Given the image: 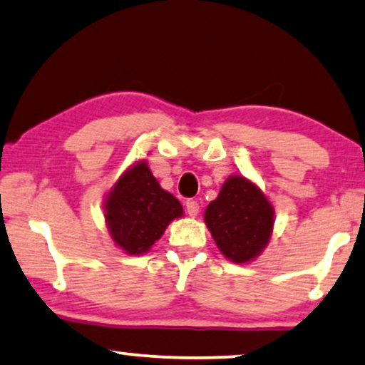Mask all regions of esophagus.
I'll use <instances>...</instances> for the list:
<instances>
[{
  "label": "esophagus",
  "instance_id": "34e87169",
  "mask_svg": "<svg viewBox=\"0 0 365 365\" xmlns=\"http://www.w3.org/2000/svg\"><path fill=\"white\" fill-rule=\"evenodd\" d=\"M185 205H187V213H188V215L197 217L198 210H200V205H198V202L197 200H192V198H190V200H187Z\"/></svg>",
  "mask_w": 365,
  "mask_h": 365
}]
</instances>
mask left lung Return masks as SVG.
Returning <instances> with one entry per match:
<instances>
[{
	"instance_id": "obj_1",
	"label": "left lung",
	"mask_w": 365,
	"mask_h": 365,
	"mask_svg": "<svg viewBox=\"0 0 365 365\" xmlns=\"http://www.w3.org/2000/svg\"><path fill=\"white\" fill-rule=\"evenodd\" d=\"M205 223L223 255L247 264L269 244L274 227V207L262 190L242 175H233L208 203Z\"/></svg>"
}]
</instances>
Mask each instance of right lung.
<instances>
[{"instance_id": "obj_1", "label": "right lung", "mask_w": 365, "mask_h": 365, "mask_svg": "<svg viewBox=\"0 0 365 365\" xmlns=\"http://www.w3.org/2000/svg\"><path fill=\"white\" fill-rule=\"evenodd\" d=\"M182 215V203L160 187L145 160L121 175L105 200L111 239L130 255L148 252L168 223Z\"/></svg>"}]
</instances>
